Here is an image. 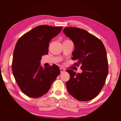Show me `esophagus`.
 <instances>
[{
    "instance_id": "1",
    "label": "esophagus",
    "mask_w": 121,
    "mask_h": 121,
    "mask_svg": "<svg viewBox=\"0 0 121 121\" xmlns=\"http://www.w3.org/2000/svg\"><path fill=\"white\" fill-rule=\"evenodd\" d=\"M60 72H61V73H63L65 72V69H63V68H60Z\"/></svg>"
}]
</instances>
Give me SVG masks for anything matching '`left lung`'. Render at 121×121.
Masks as SVG:
<instances>
[{
  "instance_id": "left-lung-1",
  "label": "left lung",
  "mask_w": 121,
  "mask_h": 121,
  "mask_svg": "<svg viewBox=\"0 0 121 121\" xmlns=\"http://www.w3.org/2000/svg\"><path fill=\"white\" fill-rule=\"evenodd\" d=\"M63 32L73 40L75 46L72 59L76 65H82V73L67 70L70 79L66 82L68 92L81 101L93 99L100 93L108 73L107 53L99 38L82 29L66 27Z\"/></svg>"
}]
</instances>
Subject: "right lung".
Here are the masks:
<instances>
[{"label": "right lung", "instance_id": "right-lung-1", "mask_svg": "<svg viewBox=\"0 0 121 121\" xmlns=\"http://www.w3.org/2000/svg\"><path fill=\"white\" fill-rule=\"evenodd\" d=\"M62 26L41 25L21 37L13 52L12 71L22 92L28 97H42L50 90L60 70L56 65L41 66L42 56L48 54L49 43Z\"/></svg>", "mask_w": 121, "mask_h": 121}]
</instances>
